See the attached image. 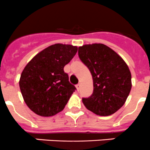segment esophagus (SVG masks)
<instances>
[{"instance_id":"obj_1","label":"esophagus","mask_w":150,"mask_h":150,"mask_svg":"<svg viewBox=\"0 0 150 150\" xmlns=\"http://www.w3.org/2000/svg\"><path fill=\"white\" fill-rule=\"evenodd\" d=\"M81 83H78V84H77L76 85V88H77V90L78 91H80V89H81Z\"/></svg>"}]
</instances>
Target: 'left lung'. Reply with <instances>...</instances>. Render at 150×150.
Segmentation results:
<instances>
[{
    "label": "left lung",
    "instance_id": "obj_1",
    "mask_svg": "<svg viewBox=\"0 0 150 150\" xmlns=\"http://www.w3.org/2000/svg\"><path fill=\"white\" fill-rule=\"evenodd\" d=\"M78 56L88 68L93 91L83 98L85 107L97 115L108 116L121 108L131 89V74L126 63L110 47L102 43L78 48Z\"/></svg>",
    "mask_w": 150,
    "mask_h": 150
}]
</instances>
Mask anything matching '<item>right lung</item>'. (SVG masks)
I'll return each instance as SVG.
<instances>
[{
	"mask_svg": "<svg viewBox=\"0 0 150 150\" xmlns=\"http://www.w3.org/2000/svg\"><path fill=\"white\" fill-rule=\"evenodd\" d=\"M78 51L72 45H51L35 56L21 74L19 88L35 114L50 117L64 110L75 88L64 67Z\"/></svg>",
	"mask_w": 150,
	"mask_h": 150,
	"instance_id": "obj_1",
	"label": "right lung"
}]
</instances>
